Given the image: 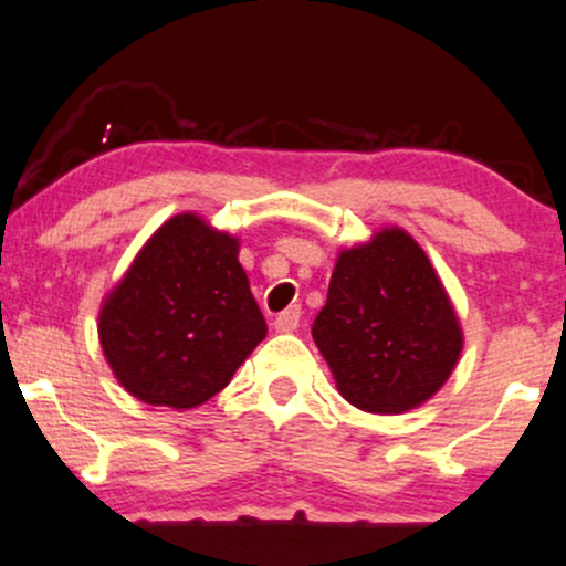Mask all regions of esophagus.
I'll use <instances>...</instances> for the list:
<instances>
[{
  "label": "esophagus",
  "mask_w": 566,
  "mask_h": 566,
  "mask_svg": "<svg viewBox=\"0 0 566 566\" xmlns=\"http://www.w3.org/2000/svg\"><path fill=\"white\" fill-rule=\"evenodd\" d=\"M297 324H301V305H290L287 311H282L276 316V332H292L297 329Z\"/></svg>",
  "instance_id": "obj_1"
}]
</instances>
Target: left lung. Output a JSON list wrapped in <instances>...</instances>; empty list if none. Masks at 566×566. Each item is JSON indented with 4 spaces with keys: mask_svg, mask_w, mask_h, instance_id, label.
<instances>
[{
    "mask_svg": "<svg viewBox=\"0 0 566 566\" xmlns=\"http://www.w3.org/2000/svg\"><path fill=\"white\" fill-rule=\"evenodd\" d=\"M311 335L343 398L371 413L432 398L464 345L430 258L400 229L337 258Z\"/></svg>",
    "mask_w": 566,
    "mask_h": 566,
    "instance_id": "8db88e82",
    "label": "left lung"
}]
</instances>
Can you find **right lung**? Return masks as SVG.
Instances as JSON below:
<instances>
[{"label": "right lung", "mask_w": 566, "mask_h": 566, "mask_svg": "<svg viewBox=\"0 0 566 566\" xmlns=\"http://www.w3.org/2000/svg\"><path fill=\"white\" fill-rule=\"evenodd\" d=\"M234 237L181 213L155 231L99 313L118 382L149 406L195 408L265 337Z\"/></svg>", "instance_id": "1"}]
</instances>
